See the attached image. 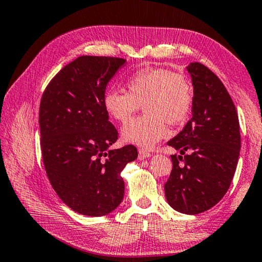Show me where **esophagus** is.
<instances>
[{"label":"esophagus","instance_id":"obj_1","mask_svg":"<svg viewBox=\"0 0 262 262\" xmlns=\"http://www.w3.org/2000/svg\"><path fill=\"white\" fill-rule=\"evenodd\" d=\"M151 155H153V154L149 153V151L143 150V149H139V159H140V160H143V159L150 158Z\"/></svg>","mask_w":262,"mask_h":262}]
</instances>
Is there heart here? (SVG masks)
I'll return each mask as SVG.
<instances>
[{
	"label": "heart",
	"mask_w": 262,
	"mask_h": 262,
	"mask_svg": "<svg viewBox=\"0 0 262 262\" xmlns=\"http://www.w3.org/2000/svg\"><path fill=\"white\" fill-rule=\"evenodd\" d=\"M127 92L108 91L103 108L112 119L127 123L140 107L146 114L122 129L124 141L144 149L153 148L168 135L167 122L179 124L188 118L193 106V88L180 73L165 68H143L128 77Z\"/></svg>",
	"instance_id": "heart-1"
}]
</instances>
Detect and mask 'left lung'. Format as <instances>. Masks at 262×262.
Segmentation results:
<instances>
[{
	"mask_svg": "<svg viewBox=\"0 0 262 262\" xmlns=\"http://www.w3.org/2000/svg\"><path fill=\"white\" fill-rule=\"evenodd\" d=\"M193 84L192 119L168 141L180 150L165 185L167 202L183 214L206 212L231 186L240 155V124L227 89L199 62L187 67Z\"/></svg>",
	"mask_w": 262,
	"mask_h": 262,
	"instance_id": "obj_1",
	"label": "left lung"
}]
</instances>
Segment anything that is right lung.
I'll use <instances>...</instances> for the list:
<instances>
[{"mask_svg": "<svg viewBox=\"0 0 262 262\" xmlns=\"http://www.w3.org/2000/svg\"><path fill=\"white\" fill-rule=\"evenodd\" d=\"M124 58L80 56L50 81L40 104L45 168L58 198L87 216H103L120 206L121 177L138 158L134 146L111 149L118 130L103 108L108 82Z\"/></svg>", "mask_w": 262, "mask_h": 262, "instance_id": "right-lung-1", "label": "right lung"}]
</instances>
